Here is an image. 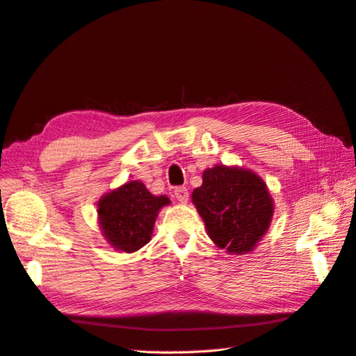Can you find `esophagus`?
<instances>
[{
	"label": "esophagus",
	"instance_id": "34e87169",
	"mask_svg": "<svg viewBox=\"0 0 356 356\" xmlns=\"http://www.w3.org/2000/svg\"><path fill=\"white\" fill-rule=\"evenodd\" d=\"M175 197L181 203H187V200H188V190L186 187H177L175 188Z\"/></svg>",
	"mask_w": 356,
	"mask_h": 356
}]
</instances>
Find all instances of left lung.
<instances>
[{"mask_svg": "<svg viewBox=\"0 0 356 356\" xmlns=\"http://www.w3.org/2000/svg\"><path fill=\"white\" fill-rule=\"evenodd\" d=\"M191 200L213 243L230 254H248L261 241L273 217V199L255 172L217 165L203 172Z\"/></svg>", "mask_w": 356, "mask_h": 356, "instance_id": "8db88e82", "label": "left lung"}]
</instances>
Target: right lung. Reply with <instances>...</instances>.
Wrapping results in <instances>:
<instances>
[{
	"label": "right lung",
	"mask_w": 356,
	"mask_h": 356,
	"mask_svg": "<svg viewBox=\"0 0 356 356\" xmlns=\"http://www.w3.org/2000/svg\"><path fill=\"white\" fill-rule=\"evenodd\" d=\"M169 203L166 196H153L143 182H126L98 202L104 238L117 251L141 250L152 239L159 211Z\"/></svg>",
	"instance_id": "right-lung-1"
}]
</instances>
